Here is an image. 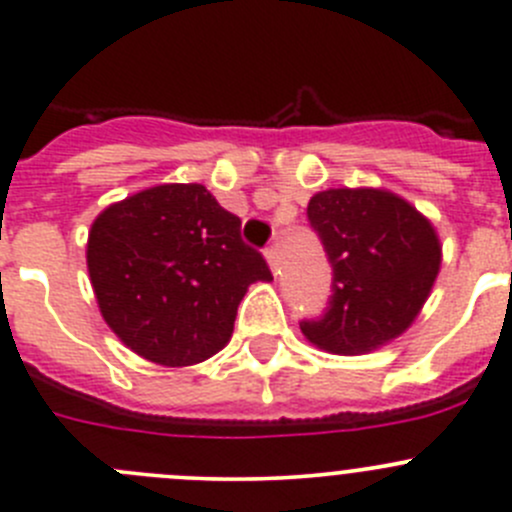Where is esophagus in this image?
<instances>
[{
	"mask_svg": "<svg viewBox=\"0 0 512 512\" xmlns=\"http://www.w3.org/2000/svg\"><path fill=\"white\" fill-rule=\"evenodd\" d=\"M265 257H267V262H270V270L275 272V275H278V265H280L278 247H275V245H272V247H267V250H265Z\"/></svg>",
	"mask_w": 512,
	"mask_h": 512,
	"instance_id": "esophagus-1",
	"label": "esophagus"
}]
</instances>
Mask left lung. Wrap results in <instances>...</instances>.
<instances>
[{
    "instance_id": "obj_1",
    "label": "left lung",
    "mask_w": 512,
    "mask_h": 512,
    "mask_svg": "<svg viewBox=\"0 0 512 512\" xmlns=\"http://www.w3.org/2000/svg\"><path fill=\"white\" fill-rule=\"evenodd\" d=\"M333 270L331 298L303 318L310 343L341 356L384 346L412 326L442 262L432 224L404 199L379 189H328L308 204Z\"/></svg>"
}]
</instances>
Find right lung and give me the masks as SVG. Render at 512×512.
Masks as SVG:
<instances>
[{
	"mask_svg": "<svg viewBox=\"0 0 512 512\" xmlns=\"http://www.w3.org/2000/svg\"><path fill=\"white\" fill-rule=\"evenodd\" d=\"M240 217L202 184L138 191L93 222L88 270L105 323L138 356L191 366L229 341L240 300L272 280Z\"/></svg>",
	"mask_w": 512,
	"mask_h": 512,
	"instance_id": "obj_1",
	"label": "right lung"
}]
</instances>
